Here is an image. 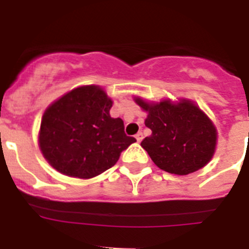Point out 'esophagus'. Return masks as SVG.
<instances>
[{"mask_svg": "<svg viewBox=\"0 0 249 249\" xmlns=\"http://www.w3.org/2000/svg\"><path fill=\"white\" fill-rule=\"evenodd\" d=\"M135 137H136V140H137V142H141V141H142V138H143V135H142V132H138Z\"/></svg>", "mask_w": 249, "mask_h": 249, "instance_id": "esophagus-1", "label": "esophagus"}]
</instances>
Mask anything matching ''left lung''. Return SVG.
<instances>
[{
  "instance_id": "obj_1",
  "label": "left lung",
  "mask_w": 249,
  "mask_h": 249,
  "mask_svg": "<svg viewBox=\"0 0 249 249\" xmlns=\"http://www.w3.org/2000/svg\"><path fill=\"white\" fill-rule=\"evenodd\" d=\"M148 113L144 124L152 131L141 142L157 167L168 173L186 176L206 166L213 157L217 129L198 106L188 100L148 103L136 97Z\"/></svg>"
}]
</instances>
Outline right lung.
I'll return each instance as SVG.
<instances>
[{"instance_id": "obj_1", "label": "right lung", "mask_w": 249, "mask_h": 249, "mask_svg": "<svg viewBox=\"0 0 249 249\" xmlns=\"http://www.w3.org/2000/svg\"><path fill=\"white\" fill-rule=\"evenodd\" d=\"M112 100L98 86H82L54 101L45 111L39 148L56 171L76 178L96 177L116 164L121 152L136 142L112 118Z\"/></svg>"}]
</instances>
